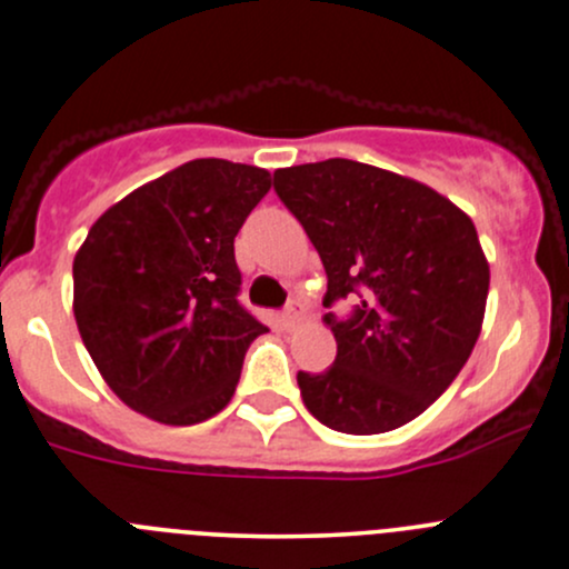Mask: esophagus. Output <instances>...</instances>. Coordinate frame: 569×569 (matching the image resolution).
Returning a JSON list of instances; mask_svg holds the SVG:
<instances>
[{
  "mask_svg": "<svg viewBox=\"0 0 569 569\" xmlns=\"http://www.w3.org/2000/svg\"><path fill=\"white\" fill-rule=\"evenodd\" d=\"M303 317H306L303 303H290V306H287V309L282 311V317H279V325L290 330V328H296V325H301Z\"/></svg>",
  "mask_w": 569,
  "mask_h": 569,
  "instance_id": "1",
  "label": "esophagus"
}]
</instances>
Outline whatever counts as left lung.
<instances>
[{"mask_svg": "<svg viewBox=\"0 0 569 569\" xmlns=\"http://www.w3.org/2000/svg\"><path fill=\"white\" fill-rule=\"evenodd\" d=\"M273 190L322 258V306L360 296L343 322L322 317L338 355L325 373H298L306 408L349 436L398 430L481 336L489 260L473 220L430 184L347 158L277 169Z\"/></svg>", "mask_w": 569, "mask_h": 569, "instance_id": "left-lung-1", "label": "left lung"}]
</instances>
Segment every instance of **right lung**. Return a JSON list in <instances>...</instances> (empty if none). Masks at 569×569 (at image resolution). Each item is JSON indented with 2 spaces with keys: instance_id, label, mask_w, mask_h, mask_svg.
I'll return each instance as SVG.
<instances>
[{
  "instance_id": "add662e5",
  "label": "right lung",
  "mask_w": 569,
  "mask_h": 569,
  "mask_svg": "<svg viewBox=\"0 0 569 569\" xmlns=\"http://www.w3.org/2000/svg\"><path fill=\"white\" fill-rule=\"evenodd\" d=\"M271 174L196 158L112 203L72 263L74 322L107 387L152 422L188 427L231 403L266 325L236 301L233 239Z\"/></svg>"
}]
</instances>
